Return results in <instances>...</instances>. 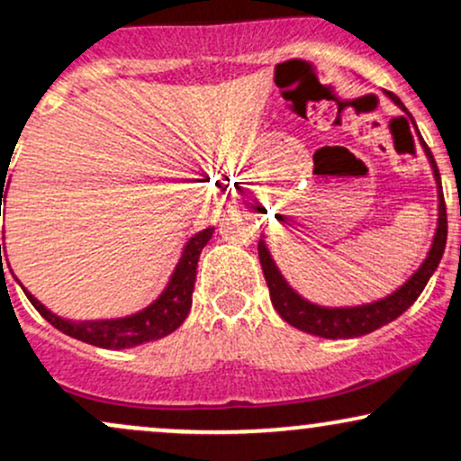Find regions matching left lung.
<instances>
[{
	"instance_id": "1",
	"label": "left lung",
	"mask_w": 461,
	"mask_h": 461,
	"mask_svg": "<svg viewBox=\"0 0 461 461\" xmlns=\"http://www.w3.org/2000/svg\"><path fill=\"white\" fill-rule=\"evenodd\" d=\"M385 95H388V97L393 99L403 113H407L403 102H401L394 93L385 91ZM411 123H414V119H411ZM420 145L422 149H425L427 158H429L433 177H436V186H438L436 236H433L431 249L429 253H427L425 262L418 267V271L411 275L403 285H399V288H396L393 294H388V297L373 301V303L353 305V308H325V305L312 303V301L301 297L297 290H293V285L285 282L284 275L279 273L277 264H275V260L271 258V253H268L267 242L260 238V242H258V256H260L264 279H267L268 293H271L275 310L279 312V316H282L288 325L297 327V330L305 333H312V336L331 338V340H336V338H357V336H364V333H370L379 330V327L388 325V322H393L394 319H399V316L403 314V312L410 308L418 297H420V293L425 290V285L429 282L433 271H436L438 264L442 260L444 247H447V205H444L440 171H438L436 160H433L429 147L425 145V140L422 139H420Z\"/></svg>"
}]
</instances>
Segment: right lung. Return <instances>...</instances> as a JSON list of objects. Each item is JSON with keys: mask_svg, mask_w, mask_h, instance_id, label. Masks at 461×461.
I'll return each instance as SVG.
<instances>
[{"mask_svg": "<svg viewBox=\"0 0 461 461\" xmlns=\"http://www.w3.org/2000/svg\"><path fill=\"white\" fill-rule=\"evenodd\" d=\"M4 184L6 179H0V201L6 197L4 194ZM0 216H2V205H0ZM214 227L208 230H201L199 234H194L184 247L182 258H179L176 271H173L171 279H168L167 288L162 290V294L153 301L151 305H147L145 310L136 312L131 316H123V319H110V321H67L56 316L54 312H50L41 303L34 294H30L23 288L25 297L30 299V303L34 305L36 312L47 322L60 330L67 336L76 338V340L88 342L93 347L102 348H130L136 345H145V342L158 340V338L168 336L171 331H176L184 321H186L190 305H193V290H194V277H197V262L201 256V249L208 245V240L212 238ZM4 245H0V267L4 268L2 256H4ZM17 279V277H14ZM19 282V279H17Z\"/></svg>", "mask_w": 461, "mask_h": 461, "instance_id": "1", "label": "right lung"}]
</instances>
